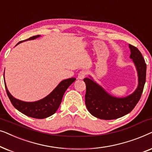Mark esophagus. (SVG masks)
I'll list each match as a JSON object with an SVG mask.
<instances>
[{"label":"esophagus","instance_id":"1","mask_svg":"<svg viewBox=\"0 0 152 152\" xmlns=\"http://www.w3.org/2000/svg\"><path fill=\"white\" fill-rule=\"evenodd\" d=\"M86 74L87 73L86 70H81V71L78 73V79H80V80H82V79H84L85 77H86Z\"/></svg>","mask_w":152,"mask_h":152}]
</instances>
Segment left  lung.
<instances>
[{
	"label": "left lung",
	"mask_w": 152,
	"mask_h": 152,
	"mask_svg": "<svg viewBox=\"0 0 152 152\" xmlns=\"http://www.w3.org/2000/svg\"><path fill=\"white\" fill-rule=\"evenodd\" d=\"M131 55L138 73V86L128 96L117 97L110 95L95 82L92 77L84 79L86 92L85 104L91 115L99 119L113 120L126 115L134 109L140 100L146 81L147 66L142 54L137 48L129 45Z\"/></svg>",
	"instance_id": "obj_1"
}]
</instances>
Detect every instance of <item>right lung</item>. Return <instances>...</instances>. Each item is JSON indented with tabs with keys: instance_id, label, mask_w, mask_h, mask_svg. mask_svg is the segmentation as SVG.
I'll list each match as a JSON object with an SVG mask.
<instances>
[{
	"instance_id": "obj_1",
	"label": "right lung",
	"mask_w": 152,
	"mask_h": 152,
	"mask_svg": "<svg viewBox=\"0 0 152 152\" xmlns=\"http://www.w3.org/2000/svg\"><path fill=\"white\" fill-rule=\"evenodd\" d=\"M39 37H40V35L32 37L26 39V40L20 41L16 44V45L23 42V41L34 40ZM75 78L72 77L61 81L57 85V87L44 98L36 102H28L19 100V99L12 96L7 88L5 81V86L6 92H7L10 101L18 111L21 112L24 115L29 116V117L38 118V119H43V118H46L53 115L57 111L66 91L75 81Z\"/></svg>"
}]
</instances>
